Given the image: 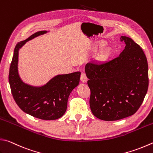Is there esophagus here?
<instances>
[{
  "label": "esophagus",
  "mask_w": 153,
  "mask_h": 153,
  "mask_svg": "<svg viewBox=\"0 0 153 153\" xmlns=\"http://www.w3.org/2000/svg\"><path fill=\"white\" fill-rule=\"evenodd\" d=\"M80 80H81L82 82H87L88 80V78L86 77V74L85 73H83V72L81 73V75H80Z\"/></svg>",
  "instance_id": "34e87169"
}]
</instances>
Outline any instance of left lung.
<instances>
[{"label": "left lung", "mask_w": 153, "mask_h": 153, "mask_svg": "<svg viewBox=\"0 0 153 153\" xmlns=\"http://www.w3.org/2000/svg\"><path fill=\"white\" fill-rule=\"evenodd\" d=\"M125 43L120 55L108 62L91 61L85 66L93 114L103 120H117L134 114L149 86L148 62L140 46L121 36Z\"/></svg>", "instance_id": "1"}]
</instances>
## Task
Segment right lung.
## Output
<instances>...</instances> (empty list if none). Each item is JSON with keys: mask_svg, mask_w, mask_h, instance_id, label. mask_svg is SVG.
Here are the masks:
<instances>
[{"mask_svg": "<svg viewBox=\"0 0 153 153\" xmlns=\"http://www.w3.org/2000/svg\"><path fill=\"white\" fill-rule=\"evenodd\" d=\"M47 33V30L39 31L17 43L10 64L8 80L14 99L22 111L40 119L55 120L66 112L69 95L79 84L80 72L59 74L45 85L33 86L23 82L18 71L20 48L30 40Z\"/></svg>", "mask_w": 153, "mask_h": 153, "instance_id": "1", "label": "right lung"}]
</instances>
